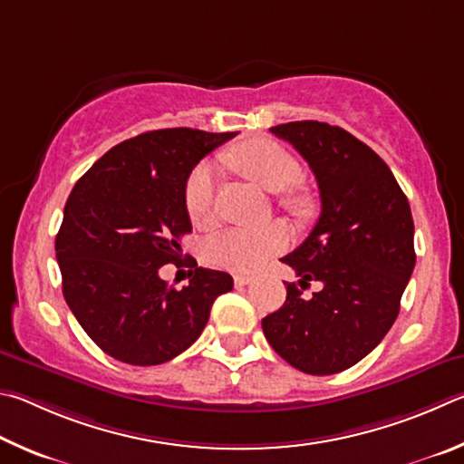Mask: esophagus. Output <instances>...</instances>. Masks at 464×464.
Segmentation results:
<instances>
[{"mask_svg":"<svg viewBox=\"0 0 464 464\" xmlns=\"http://www.w3.org/2000/svg\"><path fill=\"white\" fill-rule=\"evenodd\" d=\"M250 281H253V275H246V273H237V275H234V285H237V287L248 285Z\"/></svg>","mask_w":464,"mask_h":464,"instance_id":"34e87169","label":"esophagus"}]
</instances>
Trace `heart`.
<instances>
[{
    "mask_svg": "<svg viewBox=\"0 0 464 464\" xmlns=\"http://www.w3.org/2000/svg\"><path fill=\"white\" fill-rule=\"evenodd\" d=\"M234 165L250 181L266 191L280 193L279 203L291 214L307 216L314 208L310 193L291 189L302 179V165L289 150L273 140L242 144L232 154ZM183 201L193 224L211 226L216 222V169L211 162H199L185 181ZM289 245V230L281 222L263 227H227L206 242V256L211 265L232 271H255L266 258L281 253Z\"/></svg>",
    "mask_w": 464,
    "mask_h": 464,
    "instance_id": "heart-1",
    "label": "heart"
}]
</instances>
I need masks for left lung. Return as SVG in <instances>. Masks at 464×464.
Returning a JSON list of instances; mask_svg holds the SVG:
<instances>
[{
  "mask_svg": "<svg viewBox=\"0 0 464 464\" xmlns=\"http://www.w3.org/2000/svg\"><path fill=\"white\" fill-rule=\"evenodd\" d=\"M271 132L314 170L322 214L281 258L299 281L287 283L285 304L263 318V332L291 367L334 375L364 359L400 314L416 265L411 209L385 160L346 130L304 120ZM310 280L323 289L305 300Z\"/></svg>",
  "mask_w": 464,
  "mask_h": 464,
  "instance_id": "left-lung-1",
  "label": "left lung"
}]
</instances>
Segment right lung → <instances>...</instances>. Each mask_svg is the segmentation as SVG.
I'll list each match as a JSON object with an SVG mask.
<instances>
[{"label":"right lung","mask_w":464,"mask_h":464,"mask_svg":"<svg viewBox=\"0 0 464 464\" xmlns=\"http://www.w3.org/2000/svg\"><path fill=\"white\" fill-rule=\"evenodd\" d=\"M234 136L193 128L138 134L72 187L54 242L63 295L87 336L116 361L150 367L175 359L199 338L216 297L232 291L230 275L198 263L183 289L169 287L159 269L183 265L187 177Z\"/></svg>","instance_id":"add662e5"}]
</instances>
